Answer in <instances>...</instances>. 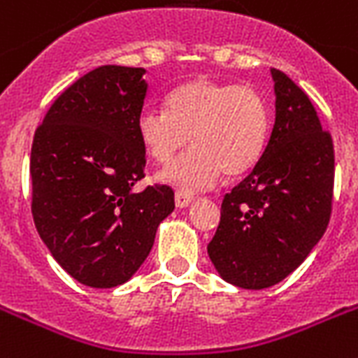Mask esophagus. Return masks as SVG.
Here are the masks:
<instances>
[{
	"mask_svg": "<svg viewBox=\"0 0 358 358\" xmlns=\"http://www.w3.org/2000/svg\"><path fill=\"white\" fill-rule=\"evenodd\" d=\"M193 200H194V194L189 193V191H176V194H174L176 208H187Z\"/></svg>",
	"mask_w": 358,
	"mask_h": 358,
	"instance_id": "obj_1",
	"label": "esophagus"
}]
</instances>
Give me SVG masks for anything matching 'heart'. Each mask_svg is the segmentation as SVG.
Wrapping results in <instances>:
<instances>
[{
    "mask_svg": "<svg viewBox=\"0 0 358 358\" xmlns=\"http://www.w3.org/2000/svg\"><path fill=\"white\" fill-rule=\"evenodd\" d=\"M270 130L268 104L248 84L193 78L174 88L165 110L145 108L138 115V136L150 158L169 164L159 180L184 191L204 189L226 176L248 173L264 150Z\"/></svg>",
    "mask_w": 358,
    "mask_h": 358,
    "instance_id": "heart-1",
    "label": "heart"
}]
</instances>
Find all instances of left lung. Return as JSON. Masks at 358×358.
I'll use <instances>...</instances> for the list:
<instances>
[{"label": "left lung", "instance_id": "left-lung-1", "mask_svg": "<svg viewBox=\"0 0 358 358\" xmlns=\"http://www.w3.org/2000/svg\"><path fill=\"white\" fill-rule=\"evenodd\" d=\"M274 129L259 162L224 194L209 259L228 283L266 289L294 272L327 229L335 149L303 90L272 69Z\"/></svg>", "mask_w": 358, "mask_h": 358}]
</instances>
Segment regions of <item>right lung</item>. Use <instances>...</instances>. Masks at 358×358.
Masks as SVG:
<instances>
[{
	"instance_id": "add662e5",
	"label": "right lung",
	"mask_w": 358,
	"mask_h": 358,
	"mask_svg": "<svg viewBox=\"0 0 358 358\" xmlns=\"http://www.w3.org/2000/svg\"><path fill=\"white\" fill-rule=\"evenodd\" d=\"M143 68L101 66L58 95L31 149L34 226L78 283L112 289L129 281L174 209L169 185H147L138 136Z\"/></svg>"
}]
</instances>
